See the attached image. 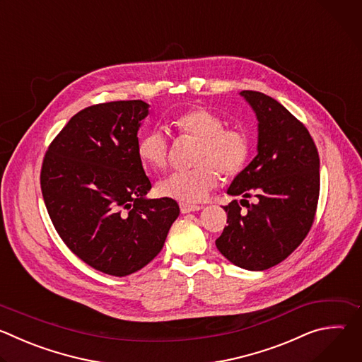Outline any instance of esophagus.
<instances>
[{
    "label": "esophagus",
    "mask_w": 362,
    "mask_h": 362,
    "mask_svg": "<svg viewBox=\"0 0 362 362\" xmlns=\"http://www.w3.org/2000/svg\"><path fill=\"white\" fill-rule=\"evenodd\" d=\"M180 212L182 214H189V212H196V211H200L202 206L199 204H192V203H180Z\"/></svg>",
    "instance_id": "esophagus-1"
}]
</instances>
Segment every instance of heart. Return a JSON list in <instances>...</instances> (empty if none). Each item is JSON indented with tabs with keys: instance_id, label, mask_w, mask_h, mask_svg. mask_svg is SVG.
<instances>
[{
	"instance_id": "1",
	"label": "heart",
	"mask_w": 362,
	"mask_h": 362,
	"mask_svg": "<svg viewBox=\"0 0 362 362\" xmlns=\"http://www.w3.org/2000/svg\"><path fill=\"white\" fill-rule=\"evenodd\" d=\"M173 124L183 136L199 140L194 163L190 170H177L158 182V192L186 203L203 200L219 183V172L225 177L236 176L249 159V139L236 127H225L222 116L206 107H193L179 115ZM140 160L150 168L162 169L169 159V139L162 127L143 133L137 143Z\"/></svg>"
}]
</instances>
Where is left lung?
I'll use <instances>...</instances> for the list:
<instances>
[{
    "label": "left lung",
    "mask_w": 362,
    "mask_h": 362,
    "mask_svg": "<svg viewBox=\"0 0 362 362\" xmlns=\"http://www.w3.org/2000/svg\"><path fill=\"white\" fill-rule=\"evenodd\" d=\"M257 119V154L233 179L225 206L228 226L216 247L233 265L265 271L278 265L311 229L320 197V156L303 126L275 98L240 91ZM255 197L249 204L245 199Z\"/></svg>",
    "instance_id": "left-lung-1"
}]
</instances>
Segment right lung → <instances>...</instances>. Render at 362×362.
I'll list each match as a JSON object with an SVG mask.
<instances>
[{
	"label": "right lung",
	"mask_w": 362,
	"mask_h": 362,
	"mask_svg": "<svg viewBox=\"0 0 362 362\" xmlns=\"http://www.w3.org/2000/svg\"><path fill=\"white\" fill-rule=\"evenodd\" d=\"M148 115L141 100L78 112L51 141L40 183L47 212L69 249L113 276L137 272L162 250L179 204L146 199L151 183L137 154Z\"/></svg>",
	"instance_id": "obj_1"
}]
</instances>
